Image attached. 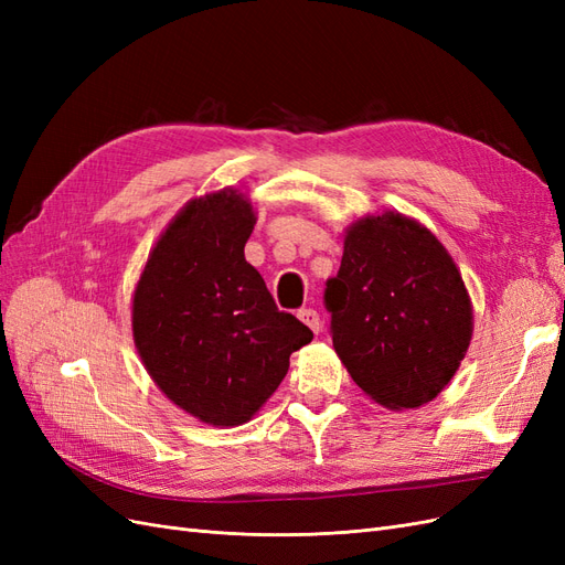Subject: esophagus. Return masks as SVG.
<instances>
[{"mask_svg": "<svg viewBox=\"0 0 565 565\" xmlns=\"http://www.w3.org/2000/svg\"><path fill=\"white\" fill-rule=\"evenodd\" d=\"M299 318L309 324V328L318 334L320 330H322V320H320V316H318V311L316 309H301L299 311Z\"/></svg>", "mask_w": 565, "mask_h": 565, "instance_id": "esophagus-1", "label": "esophagus"}]
</instances>
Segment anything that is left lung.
Masks as SVG:
<instances>
[{
  "label": "left lung",
  "mask_w": 565,
  "mask_h": 565,
  "mask_svg": "<svg viewBox=\"0 0 565 565\" xmlns=\"http://www.w3.org/2000/svg\"><path fill=\"white\" fill-rule=\"evenodd\" d=\"M322 299L337 355L384 407L436 398L469 349L471 301L452 256L401 214L351 226Z\"/></svg>",
  "instance_id": "8db88e82"
}]
</instances>
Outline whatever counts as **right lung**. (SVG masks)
<instances>
[{"mask_svg": "<svg viewBox=\"0 0 565 565\" xmlns=\"http://www.w3.org/2000/svg\"><path fill=\"white\" fill-rule=\"evenodd\" d=\"M254 221L235 191L193 200L150 252L134 292V339L150 377L214 426L247 422L280 386L289 355L313 339L245 262Z\"/></svg>", "mask_w": 565, "mask_h": 565, "instance_id": "1", "label": "right lung"}]
</instances>
